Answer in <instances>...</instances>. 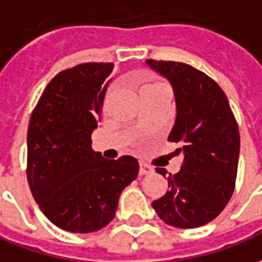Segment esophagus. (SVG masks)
<instances>
[{
  "mask_svg": "<svg viewBox=\"0 0 262 262\" xmlns=\"http://www.w3.org/2000/svg\"><path fill=\"white\" fill-rule=\"evenodd\" d=\"M139 173H140V176L150 174V173H153V167L149 166V164H146V163H140V170H139Z\"/></svg>",
  "mask_w": 262,
  "mask_h": 262,
  "instance_id": "obj_1",
  "label": "esophagus"
}]
</instances>
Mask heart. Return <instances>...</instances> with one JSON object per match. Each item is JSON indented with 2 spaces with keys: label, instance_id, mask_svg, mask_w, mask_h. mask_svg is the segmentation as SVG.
Segmentation results:
<instances>
[{
  "label": "heart",
  "instance_id": "1",
  "mask_svg": "<svg viewBox=\"0 0 262 262\" xmlns=\"http://www.w3.org/2000/svg\"><path fill=\"white\" fill-rule=\"evenodd\" d=\"M156 88H166L163 83L160 82H151V83H147V85H144L143 89H156ZM142 89V91H143Z\"/></svg>",
  "mask_w": 262,
  "mask_h": 262
}]
</instances>
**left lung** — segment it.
I'll list each match as a JSON object with an SVG mask.
<instances>
[{
    "label": "left lung",
    "instance_id": "left-lung-1",
    "mask_svg": "<svg viewBox=\"0 0 262 262\" xmlns=\"http://www.w3.org/2000/svg\"><path fill=\"white\" fill-rule=\"evenodd\" d=\"M146 65L169 80L176 100V120L169 142L180 144L182 169L167 176L169 190L153 201L166 224L195 228L214 220L231 199L237 177L239 133L226 93L207 75L182 62ZM166 176L167 170L156 169Z\"/></svg>",
    "mask_w": 262,
    "mask_h": 262
}]
</instances>
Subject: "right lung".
<instances>
[{"instance_id":"1","label":"right lung","mask_w":262,"mask_h":262,"mask_svg":"<svg viewBox=\"0 0 262 262\" xmlns=\"http://www.w3.org/2000/svg\"><path fill=\"white\" fill-rule=\"evenodd\" d=\"M113 63H82L48 83L28 127V176L34 199L51 223L93 233L113 220L120 193L139 174L133 156L107 160L93 151Z\"/></svg>"}]
</instances>
